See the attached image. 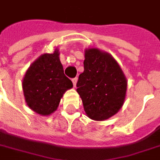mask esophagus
<instances>
[{
	"label": "esophagus",
	"instance_id": "1",
	"mask_svg": "<svg viewBox=\"0 0 160 160\" xmlns=\"http://www.w3.org/2000/svg\"><path fill=\"white\" fill-rule=\"evenodd\" d=\"M72 82H73V85H74V86L76 87V85H77V82H78V78H73Z\"/></svg>",
	"mask_w": 160,
	"mask_h": 160
}]
</instances>
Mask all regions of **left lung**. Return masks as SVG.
I'll return each mask as SVG.
<instances>
[{
    "mask_svg": "<svg viewBox=\"0 0 160 160\" xmlns=\"http://www.w3.org/2000/svg\"><path fill=\"white\" fill-rule=\"evenodd\" d=\"M84 70L79 75L77 92L88 117L105 121L122 107L127 79L117 62L108 52L89 48L84 52Z\"/></svg>",
    "mask_w": 160,
    "mask_h": 160,
    "instance_id": "1",
    "label": "left lung"
}]
</instances>
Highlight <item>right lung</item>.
I'll list each match as a JSON object with an SVG mask.
<instances>
[{"label":"right lung","instance_id":"1","mask_svg":"<svg viewBox=\"0 0 160 160\" xmlns=\"http://www.w3.org/2000/svg\"><path fill=\"white\" fill-rule=\"evenodd\" d=\"M57 48L44 53L29 67L22 79V91L27 106L41 115H49L57 109L61 98L73 87L64 75Z\"/></svg>","mask_w":160,"mask_h":160}]
</instances>
